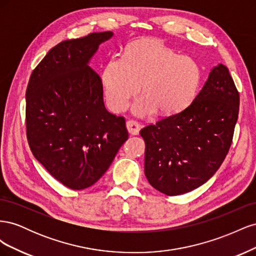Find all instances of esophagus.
I'll return each mask as SVG.
<instances>
[{
	"label": "esophagus",
	"mask_w": 256,
	"mask_h": 256,
	"mask_svg": "<svg viewBox=\"0 0 256 256\" xmlns=\"http://www.w3.org/2000/svg\"><path fill=\"white\" fill-rule=\"evenodd\" d=\"M126 126H127L129 134H134V136H136L138 134V131H140V129H141V124L136 122V120H128L126 122Z\"/></svg>",
	"instance_id": "1"
}]
</instances>
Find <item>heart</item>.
Wrapping results in <instances>:
<instances>
[{
	"label": "heart",
	"instance_id": "heart-1",
	"mask_svg": "<svg viewBox=\"0 0 256 256\" xmlns=\"http://www.w3.org/2000/svg\"><path fill=\"white\" fill-rule=\"evenodd\" d=\"M108 106L125 111L138 90L143 96L132 106L136 115L158 110L162 115L184 111L196 99L202 82V68L190 56L180 54L154 40L130 44L122 58L108 62L102 74Z\"/></svg>",
	"mask_w": 256,
	"mask_h": 256
}]
</instances>
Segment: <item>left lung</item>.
Returning a JSON list of instances; mask_svg holds the SVG:
<instances>
[{"instance_id":"8db88e82","label":"left lung","mask_w":256,"mask_h":256,"mask_svg":"<svg viewBox=\"0 0 256 256\" xmlns=\"http://www.w3.org/2000/svg\"><path fill=\"white\" fill-rule=\"evenodd\" d=\"M238 111L239 92L228 67L214 66L188 108L140 131L148 182L166 196L205 184L226 157Z\"/></svg>"}]
</instances>
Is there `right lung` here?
<instances>
[{
    "mask_svg": "<svg viewBox=\"0 0 256 256\" xmlns=\"http://www.w3.org/2000/svg\"><path fill=\"white\" fill-rule=\"evenodd\" d=\"M112 32L92 33L53 47L28 84L26 136L34 157L66 187L94 184L128 138L122 116L108 112L99 74L90 66Z\"/></svg>",
    "mask_w": 256,
    "mask_h": 256,
    "instance_id": "1",
    "label": "right lung"
}]
</instances>
